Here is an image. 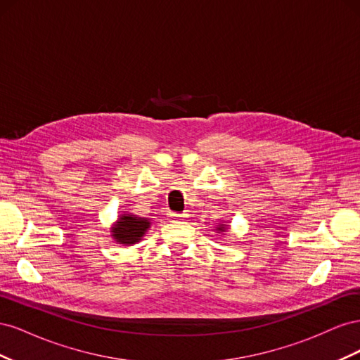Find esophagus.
Instances as JSON below:
<instances>
[{
    "mask_svg": "<svg viewBox=\"0 0 360 360\" xmlns=\"http://www.w3.org/2000/svg\"><path fill=\"white\" fill-rule=\"evenodd\" d=\"M169 217L172 221H181V219H184V217H186V214H184V213H169Z\"/></svg>",
    "mask_w": 360,
    "mask_h": 360,
    "instance_id": "obj_1",
    "label": "esophagus"
}]
</instances>
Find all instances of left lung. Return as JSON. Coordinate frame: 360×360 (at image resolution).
I'll use <instances>...</instances> for the list:
<instances>
[{
    "instance_id": "8db88e82",
    "label": "left lung",
    "mask_w": 360,
    "mask_h": 360,
    "mask_svg": "<svg viewBox=\"0 0 360 360\" xmlns=\"http://www.w3.org/2000/svg\"><path fill=\"white\" fill-rule=\"evenodd\" d=\"M226 228H228V226H226L225 224H221V225H217V226H216V230H217V231H221V233H225V231H226Z\"/></svg>"
}]
</instances>
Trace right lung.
<instances>
[{"label":"right lung","instance_id":"obj_1","mask_svg":"<svg viewBox=\"0 0 360 360\" xmlns=\"http://www.w3.org/2000/svg\"><path fill=\"white\" fill-rule=\"evenodd\" d=\"M150 221L146 217H138L130 213H123L118 216V221L111 228V236L117 243L135 245L150 228Z\"/></svg>","mask_w":360,"mask_h":360}]
</instances>
